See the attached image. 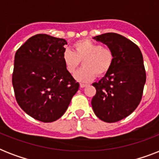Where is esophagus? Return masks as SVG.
<instances>
[{
    "instance_id": "34e87169",
    "label": "esophagus",
    "mask_w": 159,
    "mask_h": 159,
    "mask_svg": "<svg viewBox=\"0 0 159 159\" xmlns=\"http://www.w3.org/2000/svg\"><path fill=\"white\" fill-rule=\"evenodd\" d=\"M87 86H88L87 84H84V83H80V87H82V88L87 87Z\"/></svg>"
}]
</instances>
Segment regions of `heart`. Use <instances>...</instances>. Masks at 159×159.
<instances>
[{
    "instance_id": "1",
    "label": "heart",
    "mask_w": 159,
    "mask_h": 159,
    "mask_svg": "<svg viewBox=\"0 0 159 159\" xmlns=\"http://www.w3.org/2000/svg\"><path fill=\"white\" fill-rule=\"evenodd\" d=\"M65 68L72 74L82 62V67L74 74L75 79L88 82L97 77H102L110 71L115 61L114 51L94 41L84 39L72 44V51L65 49L62 55Z\"/></svg>"
}]
</instances>
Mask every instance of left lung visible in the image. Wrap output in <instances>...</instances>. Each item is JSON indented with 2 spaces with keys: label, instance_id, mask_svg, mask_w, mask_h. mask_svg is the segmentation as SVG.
<instances>
[{
  "label": "left lung",
  "instance_id": "8db88e82",
  "mask_svg": "<svg viewBox=\"0 0 159 159\" xmlns=\"http://www.w3.org/2000/svg\"><path fill=\"white\" fill-rule=\"evenodd\" d=\"M93 39L114 51L115 61L105 77L92 84L97 93L92 106L100 120L114 123L129 116L140 103L146 82L143 55L135 43L118 34Z\"/></svg>",
  "mask_w": 159,
  "mask_h": 159
}]
</instances>
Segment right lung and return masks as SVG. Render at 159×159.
Masks as SVG:
<instances>
[{"label":"right lung","mask_w":159,"mask_h":159,"mask_svg":"<svg viewBox=\"0 0 159 159\" xmlns=\"http://www.w3.org/2000/svg\"><path fill=\"white\" fill-rule=\"evenodd\" d=\"M64 39L39 34L16 51L12 74L16 102L29 116L49 123L66 112L79 83L65 68Z\"/></svg>","instance_id":"right-lung-1"}]
</instances>
